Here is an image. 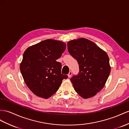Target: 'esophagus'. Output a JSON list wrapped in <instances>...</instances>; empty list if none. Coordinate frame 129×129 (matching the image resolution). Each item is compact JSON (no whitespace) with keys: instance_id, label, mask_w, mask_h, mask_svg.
<instances>
[{"instance_id":"obj_1","label":"esophagus","mask_w":129,"mask_h":129,"mask_svg":"<svg viewBox=\"0 0 129 129\" xmlns=\"http://www.w3.org/2000/svg\"><path fill=\"white\" fill-rule=\"evenodd\" d=\"M72 72L71 71H69V74L68 75V77H70L71 76H72Z\"/></svg>"}]
</instances>
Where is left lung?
<instances>
[{"mask_svg":"<svg viewBox=\"0 0 129 129\" xmlns=\"http://www.w3.org/2000/svg\"><path fill=\"white\" fill-rule=\"evenodd\" d=\"M68 49L79 65V73L71 78L75 90L84 99L95 96L104 88L110 74L107 54L84 38L69 41Z\"/></svg>","mask_w":129,"mask_h":129,"instance_id":"obj_1","label":"left lung"}]
</instances>
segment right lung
Returning a JSON list of instances; mask_svg holds the SVG:
<instances>
[{
  "label": "right lung",
  "mask_w": 129,
  "mask_h": 129,
  "mask_svg": "<svg viewBox=\"0 0 129 129\" xmlns=\"http://www.w3.org/2000/svg\"><path fill=\"white\" fill-rule=\"evenodd\" d=\"M65 43L48 39L28 47L24 52L20 70L26 85L36 96L47 99L59 88L67 75L61 74L56 61L66 49Z\"/></svg>",
  "instance_id": "add662e5"
}]
</instances>
